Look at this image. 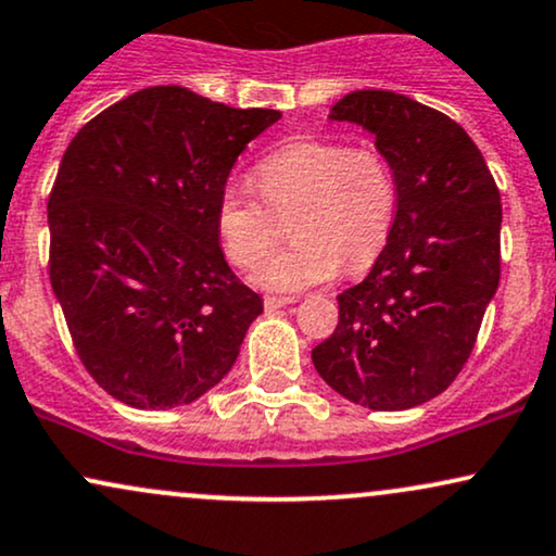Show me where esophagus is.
<instances>
[{"mask_svg": "<svg viewBox=\"0 0 556 556\" xmlns=\"http://www.w3.org/2000/svg\"><path fill=\"white\" fill-rule=\"evenodd\" d=\"M290 303H295V298H277V295H266L264 298L266 311H277V307H285V305H290Z\"/></svg>", "mask_w": 556, "mask_h": 556, "instance_id": "34e87169", "label": "esophagus"}]
</instances>
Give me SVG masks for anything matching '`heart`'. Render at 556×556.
I'll list each match as a JSON object with an SVG mask.
<instances>
[{"label":"heart","mask_w":556,"mask_h":556,"mask_svg":"<svg viewBox=\"0 0 556 556\" xmlns=\"http://www.w3.org/2000/svg\"><path fill=\"white\" fill-rule=\"evenodd\" d=\"M258 190L230 180L217 199V230L240 269H256L278 235V217L296 212L290 250L264 262L256 282L298 292L329 282L342 264L370 266L391 238L399 186L391 160L376 147L305 139L271 152L256 168Z\"/></svg>","instance_id":"heart-1"}]
</instances>
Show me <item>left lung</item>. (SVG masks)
Here are the masks:
<instances>
[{
	"mask_svg": "<svg viewBox=\"0 0 556 556\" xmlns=\"http://www.w3.org/2000/svg\"><path fill=\"white\" fill-rule=\"evenodd\" d=\"M331 122L363 126L391 160V238L339 324L313 350L318 376L352 404L401 412L456 380L500 285L503 204L479 147L445 113L391 90H354Z\"/></svg>",
	"mask_w": 556,
	"mask_h": 556,
	"instance_id": "1",
	"label": "left lung"
}]
</instances>
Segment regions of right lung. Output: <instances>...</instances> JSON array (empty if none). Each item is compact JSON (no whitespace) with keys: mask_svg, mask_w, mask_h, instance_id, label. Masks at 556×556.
Here are the masks:
<instances>
[{"mask_svg":"<svg viewBox=\"0 0 556 556\" xmlns=\"http://www.w3.org/2000/svg\"><path fill=\"white\" fill-rule=\"evenodd\" d=\"M282 113L144 87L87 122L49 197V274L96 383L134 409L186 406L236 365L264 303L227 266L217 199Z\"/></svg>","mask_w":556,"mask_h":556,"instance_id":"obj_1","label":"right lung"}]
</instances>
